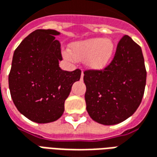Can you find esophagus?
Listing matches in <instances>:
<instances>
[{
	"label": "esophagus",
	"instance_id": "esophagus-1",
	"mask_svg": "<svg viewBox=\"0 0 157 157\" xmlns=\"http://www.w3.org/2000/svg\"><path fill=\"white\" fill-rule=\"evenodd\" d=\"M83 77H84V73H82V74H81V79H83Z\"/></svg>",
	"mask_w": 157,
	"mask_h": 157
}]
</instances>
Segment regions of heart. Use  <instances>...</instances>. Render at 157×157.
<instances>
[{
	"label": "heart",
	"instance_id": "obj_1",
	"mask_svg": "<svg viewBox=\"0 0 157 157\" xmlns=\"http://www.w3.org/2000/svg\"><path fill=\"white\" fill-rule=\"evenodd\" d=\"M71 53L65 51L63 56L68 60H83L87 58L88 66L93 69H102L111 61L114 53V44L111 40L93 38L78 41L71 45Z\"/></svg>",
	"mask_w": 157,
	"mask_h": 157
}]
</instances>
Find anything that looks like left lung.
Returning <instances> with one entry per match:
<instances>
[{"mask_svg":"<svg viewBox=\"0 0 157 157\" xmlns=\"http://www.w3.org/2000/svg\"><path fill=\"white\" fill-rule=\"evenodd\" d=\"M84 74L86 110L96 123H121L140 105L146 69L140 46L128 35L121 38L107 66L101 70H85Z\"/></svg>","mask_w":157,"mask_h":157,"instance_id":"obj_1","label":"left lung"}]
</instances>
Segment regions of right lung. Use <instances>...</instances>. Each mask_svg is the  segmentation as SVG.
<instances>
[{"instance_id":"add662e5","label":"right lung","mask_w":157,"mask_h":157,"mask_svg":"<svg viewBox=\"0 0 157 157\" xmlns=\"http://www.w3.org/2000/svg\"><path fill=\"white\" fill-rule=\"evenodd\" d=\"M59 32L37 29L17 47L8 76L11 96L17 109L33 122L46 123L60 118L64 102L81 70H62Z\"/></svg>"}]
</instances>
